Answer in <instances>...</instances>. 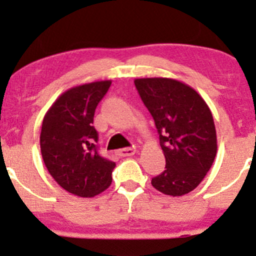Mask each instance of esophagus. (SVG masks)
<instances>
[{
  "label": "esophagus",
  "instance_id": "obj_1",
  "mask_svg": "<svg viewBox=\"0 0 256 256\" xmlns=\"http://www.w3.org/2000/svg\"><path fill=\"white\" fill-rule=\"evenodd\" d=\"M118 153H119V156H121V157H126V156H134L136 153V148L135 147H126V148L118 150Z\"/></svg>",
  "mask_w": 256,
  "mask_h": 256
}]
</instances>
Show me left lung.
<instances>
[{
	"instance_id": "1",
	"label": "left lung",
	"mask_w": 256,
	"mask_h": 256,
	"mask_svg": "<svg viewBox=\"0 0 256 256\" xmlns=\"http://www.w3.org/2000/svg\"><path fill=\"white\" fill-rule=\"evenodd\" d=\"M135 86L154 119L166 170L152 186L169 196L192 192L206 176L217 153L214 116L194 88L173 78H136Z\"/></svg>"
}]
</instances>
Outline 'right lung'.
Segmentation results:
<instances>
[{
	"label": "right lung",
	"mask_w": 256,
	"mask_h": 256,
	"mask_svg": "<svg viewBox=\"0 0 256 256\" xmlns=\"http://www.w3.org/2000/svg\"><path fill=\"white\" fill-rule=\"evenodd\" d=\"M112 80L83 83L64 92L42 120L40 150L50 176L66 192L93 198L112 184L115 163L102 157L93 126L96 108Z\"/></svg>",
	"instance_id": "obj_1"
}]
</instances>
